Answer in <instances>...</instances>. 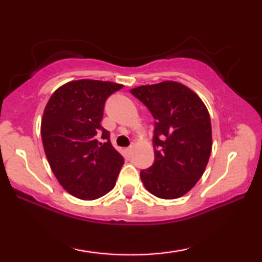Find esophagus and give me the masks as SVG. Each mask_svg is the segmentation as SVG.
Instances as JSON below:
<instances>
[{
  "mask_svg": "<svg viewBox=\"0 0 262 262\" xmlns=\"http://www.w3.org/2000/svg\"><path fill=\"white\" fill-rule=\"evenodd\" d=\"M126 151H127V154H128V155H131V154H132V151H134V146H128V148L126 149Z\"/></svg>",
  "mask_w": 262,
  "mask_h": 262,
  "instance_id": "34e87169",
  "label": "esophagus"
}]
</instances>
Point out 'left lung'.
Returning <instances> with one entry per match:
<instances>
[{"mask_svg":"<svg viewBox=\"0 0 262 262\" xmlns=\"http://www.w3.org/2000/svg\"><path fill=\"white\" fill-rule=\"evenodd\" d=\"M130 93L148 107L155 119V161L141 171L151 194L177 199L202 178L212 149L210 114L202 99L174 81L141 85Z\"/></svg>","mask_w":262,"mask_h":262,"instance_id":"8db88e82","label":"left lung"}]
</instances>
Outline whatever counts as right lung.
Listing matches in <instances>:
<instances>
[{"mask_svg": "<svg viewBox=\"0 0 262 262\" xmlns=\"http://www.w3.org/2000/svg\"><path fill=\"white\" fill-rule=\"evenodd\" d=\"M123 88L108 81L78 80L53 93L41 119L50 167L71 195L94 200L108 193L124 164L101 126L107 98Z\"/></svg>", "mask_w": 262, "mask_h": 262, "instance_id": "right-lung-1", "label": "right lung"}]
</instances>
